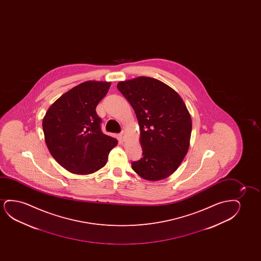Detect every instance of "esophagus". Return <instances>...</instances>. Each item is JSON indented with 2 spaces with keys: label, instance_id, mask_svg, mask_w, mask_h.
Here are the masks:
<instances>
[{
  "label": "esophagus",
  "instance_id": "esophagus-1",
  "mask_svg": "<svg viewBox=\"0 0 261 261\" xmlns=\"http://www.w3.org/2000/svg\"><path fill=\"white\" fill-rule=\"evenodd\" d=\"M118 136H119V138H120V139L125 140V131H122V132L120 133V134H119V135H118Z\"/></svg>",
  "mask_w": 261,
  "mask_h": 261
}]
</instances>
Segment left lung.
I'll return each mask as SVG.
<instances>
[{
    "instance_id": "obj_1",
    "label": "left lung",
    "mask_w": 261,
    "mask_h": 261,
    "mask_svg": "<svg viewBox=\"0 0 261 261\" xmlns=\"http://www.w3.org/2000/svg\"><path fill=\"white\" fill-rule=\"evenodd\" d=\"M117 87L139 123L143 158L133 161V170L149 181L167 178L189 149L192 118L186 104L175 90L152 77L122 81Z\"/></svg>"
}]
</instances>
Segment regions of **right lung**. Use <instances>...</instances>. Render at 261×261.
<instances>
[{
	"label": "right lung",
	"instance_id": "add662e5",
	"mask_svg": "<svg viewBox=\"0 0 261 261\" xmlns=\"http://www.w3.org/2000/svg\"><path fill=\"white\" fill-rule=\"evenodd\" d=\"M111 83L86 81L61 95L43 120L48 150L61 167L73 174L87 175L107 163L118 140L101 132L96 107Z\"/></svg>",
	"mask_w": 261,
	"mask_h": 261
}]
</instances>
